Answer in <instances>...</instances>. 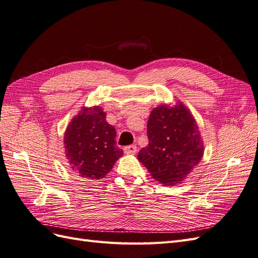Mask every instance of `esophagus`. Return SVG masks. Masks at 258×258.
<instances>
[{
  "label": "esophagus",
  "mask_w": 258,
  "mask_h": 258,
  "mask_svg": "<svg viewBox=\"0 0 258 258\" xmlns=\"http://www.w3.org/2000/svg\"><path fill=\"white\" fill-rule=\"evenodd\" d=\"M138 151V148L136 145H128V146H124L123 147V152L124 154L130 155V154H136Z\"/></svg>",
  "instance_id": "obj_1"
}]
</instances>
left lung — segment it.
I'll list each match as a JSON object with an SVG mask.
<instances>
[{
	"label": "left lung",
	"mask_w": 258,
	"mask_h": 258,
	"mask_svg": "<svg viewBox=\"0 0 258 258\" xmlns=\"http://www.w3.org/2000/svg\"><path fill=\"white\" fill-rule=\"evenodd\" d=\"M148 145L138 159L153 178L173 186L186 178L204 156V142L196 119L182 102L161 104L147 121Z\"/></svg>",
	"instance_id": "left-lung-1"
}]
</instances>
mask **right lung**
<instances>
[{
  "label": "right lung",
  "instance_id": "obj_1",
  "mask_svg": "<svg viewBox=\"0 0 258 258\" xmlns=\"http://www.w3.org/2000/svg\"><path fill=\"white\" fill-rule=\"evenodd\" d=\"M116 130L99 105L83 106L70 121L63 143L69 167L83 178L101 179L122 156L115 144Z\"/></svg>",
  "mask_w": 258,
  "mask_h": 258
}]
</instances>
